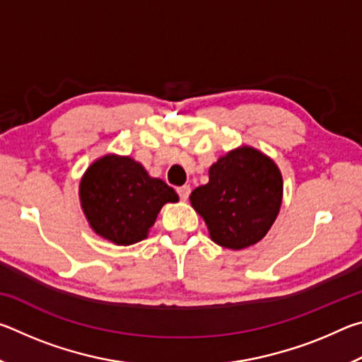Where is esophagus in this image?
<instances>
[{
	"label": "esophagus",
	"mask_w": 362,
	"mask_h": 362,
	"mask_svg": "<svg viewBox=\"0 0 362 362\" xmlns=\"http://www.w3.org/2000/svg\"><path fill=\"white\" fill-rule=\"evenodd\" d=\"M177 193H179L182 201H187L189 193H192V188H189V185H183L180 188H177Z\"/></svg>",
	"instance_id": "obj_1"
}]
</instances>
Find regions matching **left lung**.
Listing matches in <instances>:
<instances>
[{
  "label": "left lung",
  "mask_w": 362,
  "mask_h": 362,
  "mask_svg": "<svg viewBox=\"0 0 362 362\" xmlns=\"http://www.w3.org/2000/svg\"><path fill=\"white\" fill-rule=\"evenodd\" d=\"M211 240L241 250L265 238L283 203V175L265 153L241 145L209 168V182L189 194Z\"/></svg>",
  "instance_id": "8db88e82"
}]
</instances>
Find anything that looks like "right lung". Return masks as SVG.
I'll list each match as a JSON object with an SVG mask.
<instances>
[{
    "mask_svg": "<svg viewBox=\"0 0 362 362\" xmlns=\"http://www.w3.org/2000/svg\"><path fill=\"white\" fill-rule=\"evenodd\" d=\"M78 193L90 228L116 246L145 240L161 207L179 201L166 182L151 177L134 158L115 153L86 169Z\"/></svg>",
    "mask_w": 362,
    "mask_h": 362,
    "instance_id": "add662e5",
    "label": "right lung"
}]
</instances>
